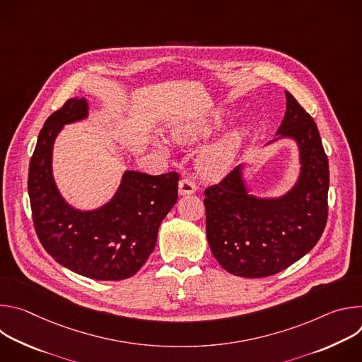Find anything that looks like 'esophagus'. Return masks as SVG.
I'll return each instance as SVG.
<instances>
[{"label": "esophagus", "instance_id": "obj_1", "mask_svg": "<svg viewBox=\"0 0 362 362\" xmlns=\"http://www.w3.org/2000/svg\"><path fill=\"white\" fill-rule=\"evenodd\" d=\"M196 192V185L190 177H183L179 182V194H192Z\"/></svg>", "mask_w": 362, "mask_h": 362}]
</instances>
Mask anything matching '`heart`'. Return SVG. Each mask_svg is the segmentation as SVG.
<instances>
[{"label":"heart","mask_w":362,"mask_h":362,"mask_svg":"<svg viewBox=\"0 0 362 362\" xmlns=\"http://www.w3.org/2000/svg\"><path fill=\"white\" fill-rule=\"evenodd\" d=\"M219 122L215 123H196V124H186L173 129L172 136L177 143H194L200 139L211 134V132L218 126ZM236 137L230 136L223 139L222 141L206 148L199 159L200 170L208 176H219L223 173L233 159V153L236 148Z\"/></svg>","instance_id":"b5f03b06"}]
</instances>
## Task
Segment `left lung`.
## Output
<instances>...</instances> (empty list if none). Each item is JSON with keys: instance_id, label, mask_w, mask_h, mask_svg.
Listing matches in <instances>:
<instances>
[{"instance_id": "8db88e82", "label": "left lung", "mask_w": 362, "mask_h": 362, "mask_svg": "<svg viewBox=\"0 0 362 362\" xmlns=\"http://www.w3.org/2000/svg\"><path fill=\"white\" fill-rule=\"evenodd\" d=\"M286 94L279 137L299 147L300 175L282 197L247 193L240 166L204 190L206 236L215 259L243 278L275 275L305 256L320 240L328 219L329 166L314 119Z\"/></svg>"}]
</instances>
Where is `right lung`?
<instances>
[{
  "mask_svg": "<svg viewBox=\"0 0 362 362\" xmlns=\"http://www.w3.org/2000/svg\"><path fill=\"white\" fill-rule=\"evenodd\" d=\"M86 98H69L40 134L28 169L33 222L44 249L70 271L97 281L133 276L156 246L162 221L177 200L179 173L127 170L115 197L97 211L69 206L51 172L53 144L64 124L87 117Z\"/></svg>",
  "mask_w": 362,
  "mask_h": 362,
  "instance_id": "add662e5",
  "label": "right lung"
}]
</instances>
